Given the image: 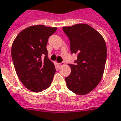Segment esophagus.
<instances>
[{
    "instance_id": "esophagus-1",
    "label": "esophagus",
    "mask_w": 121,
    "mask_h": 121,
    "mask_svg": "<svg viewBox=\"0 0 121 121\" xmlns=\"http://www.w3.org/2000/svg\"><path fill=\"white\" fill-rule=\"evenodd\" d=\"M58 65H59V66H63V65H64V63H58Z\"/></svg>"
}]
</instances>
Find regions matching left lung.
I'll return each mask as SVG.
<instances>
[{
    "label": "left lung",
    "mask_w": 121,
    "mask_h": 121,
    "mask_svg": "<svg viewBox=\"0 0 121 121\" xmlns=\"http://www.w3.org/2000/svg\"><path fill=\"white\" fill-rule=\"evenodd\" d=\"M70 40L71 53L77 54L71 72L65 78L67 86L78 95H85L101 81L106 64V45L101 34L88 24L63 27Z\"/></svg>",
    "instance_id": "8db88e82"
}]
</instances>
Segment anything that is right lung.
Masks as SVG:
<instances>
[{
    "label": "right lung",
    "instance_id": "right-lung-1",
    "mask_svg": "<svg viewBox=\"0 0 121 121\" xmlns=\"http://www.w3.org/2000/svg\"><path fill=\"white\" fill-rule=\"evenodd\" d=\"M56 27L33 26L17 36L11 47L15 70L22 84L28 90L40 92L51 85L56 69L48 58L47 43Z\"/></svg>",
    "mask_w": 121,
    "mask_h": 121
}]
</instances>
